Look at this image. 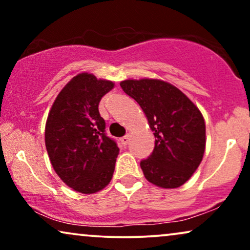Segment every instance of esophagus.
I'll return each mask as SVG.
<instances>
[{"mask_svg": "<svg viewBox=\"0 0 250 250\" xmlns=\"http://www.w3.org/2000/svg\"><path fill=\"white\" fill-rule=\"evenodd\" d=\"M128 141H129V136L128 135H126V136H124V138L121 139V142H122L123 146H127Z\"/></svg>", "mask_w": 250, "mask_h": 250, "instance_id": "esophagus-1", "label": "esophagus"}]
</instances>
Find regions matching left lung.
Listing matches in <instances>:
<instances>
[{"mask_svg":"<svg viewBox=\"0 0 250 250\" xmlns=\"http://www.w3.org/2000/svg\"><path fill=\"white\" fill-rule=\"evenodd\" d=\"M121 86L142 108L155 135V149L140 163L146 179L164 189L183 186L199 167L206 148L203 114L165 81L125 80Z\"/></svg>","mask_w":250,"mask_h":250,"instance_id":"left-lung-1","label":"left lung"}]
</instances>
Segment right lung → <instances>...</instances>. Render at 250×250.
I'll return each instance as SVG.
<instances>
[{"label": "right lung", "mask_w": 250, "mask_h": 250, "mask_svg": "<svg viewBox=\"0 0 250 250\" xmlns=\"http://www.w3.org/2000/svg\"><path fill=\"white\" fill-rule=\"evenodd\" d=\"M111 81L81 73L60 91L45 124V146L58 176L77 192L90 194L112 179L119 149L104 133L99 102Z\"/></svg>", "instance_id": "1"}]
</instances>
